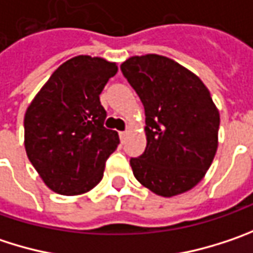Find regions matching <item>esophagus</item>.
<instances>
[{"instance_id":"34e87169","label":"esophagus","mask_w":253,"mask_h":253,"mask_svg":"<svg viewBox=\"0 0 253 253\" xmlns=\"http://www.w3.org/2000/svg\"><path fill=\"white\" fill-rule=\"evenodd\" d=\"M126 136H128V132H126V131H122V132H119V138H121V141H122V142H125Z\"/></svg>"}]
</instances>
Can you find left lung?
<instances>
[{
  "label": "left lung",
  "mask_w": 253,
  "mask_h": 253,
  "mask_svg": "<svg viewBox=\"0 0 253 253\" xmlns=\"http://www.w3.org/2000/svg\"><path fill=\"white\" fill-rule=\"evenodd\" d=\"M121 70L145 109L147 147L129 160L135 178L163 197L189 191L217 151L220 117L209 89L189 69L160 54L132 56Z\"/></svg>",
  "instance_id": "8db88e82"
}]
</instances>
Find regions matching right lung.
<instances>
[{
	"label": "right lung",
	"mask_w": 253,
	"mask_h": 253,
	"mask_svg": "<svg viewBox=\"0 0 253 253\" xmlns=\"http://www.w3.org/2000/svg\"><path fill=\"white\" fill-rule=\"evenodd\" d=\"M117 72V63L102 57L76 56L53 72L28 105L26 153L54 193L78 196L102 180L119 136L103 126L106 111L99 95Z\"/></svg>",
	"instance_id": "1"
}]
</instances>
